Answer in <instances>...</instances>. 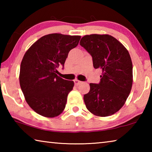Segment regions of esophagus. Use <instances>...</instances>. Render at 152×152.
<instances>
[{"instance_id": "esophagus-1", "label": "esophagus", "mask_w": 152, "mask_h": 152, "mask_svg": "<svg viewBox=\"0 0 152 152\" xmlns=\"http://www.w3.org/2000/svg\"><path fill=\"white\" fill-rule=\"evenodd\" d=\"M74 84H75V85H77V86L79 85V84H80L82 83L81 81H80V80H77V79L74 80Z\"/></svg>"}]
</instances>
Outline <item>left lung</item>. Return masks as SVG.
Returning a JSON list of instances; mask_svg holds the SVG:
<instances>
[{
	"instance_id": "left-lung-1",
	"label": "left lung",
	"mask_w": 152,
	"mask_h": 152,
	"mask_svg": "<svg viewBox=\"0 0 152 152\" xmlns=\"http://www.w3.org/2000/svg\"><path fill=\"white\" fill-rule=\"evenodd\" d=\"M80 45L92 56L94 68L102 70L99 83L90 84V91L84 95L87 109L99 117L112 115L124 105L132 90L133 65L129 53L109 35H85Z\"/></svg>"
}]
</instances>
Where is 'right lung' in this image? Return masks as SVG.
Wrapping results in <instances>:
<instances>
[{"label":"right lung","instance_id":"obj_1","mask_svg":"<svg viewBox=\"0 0 152 152\" xmlns=\"http://www.w3.org/2000/svg\"><path fill=\"white\" fill-rule=\"evenodd\" d=\"M81 37L51 33L43 36L25 53L20 67V88L29 107L45 117H55L66 107L73 81L57 75Z\"/></svg>","mask_w":152,"mask_h":152}]
</instances>
